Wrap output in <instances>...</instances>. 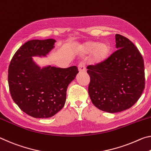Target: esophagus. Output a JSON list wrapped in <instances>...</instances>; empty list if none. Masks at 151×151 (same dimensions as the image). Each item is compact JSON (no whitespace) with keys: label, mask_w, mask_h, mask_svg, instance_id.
Returning <instances> with one entry per match:
<instances>
[{"label":"esophagus","mask_w":151,"mask_h":151,"mask_svg":"<svg viewBox=\"0 0 151 151\" xmlns=\"http://www.w3.org/2000/svg\"><path fill=\"white\" fill-rule=\"evenodd\" d=\"M78 70L80 72H85L86 71V67L85 63L83 62H81L78 65Z\"/></svg>","instance_id":"1"}]
</instances>
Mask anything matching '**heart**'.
I'll return each mask as SVG.
<instances>
[{
    "label": "heart",
    "instance_id": "heart-1",
    "mask_svg": "<svg viewBox=\"0 0 151 151\" xmlns=\"http://www.w3.org/2000/svg\"><path fill=\"white\" fill-rule=\"evenodd\" d=\"M92 50L91 62L93 64H100L107 59L110 53V47L109 44L106 42L98 43V42L93 41L86 42L81 46L80 52L81 55H86Z\"/></svg>",
    "mask_w": 151,
    "mask_h": 151
}]
</instances>
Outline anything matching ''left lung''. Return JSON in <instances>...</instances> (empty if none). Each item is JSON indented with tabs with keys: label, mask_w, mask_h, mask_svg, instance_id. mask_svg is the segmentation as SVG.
<instances>
[{
	"label": "left lung",
	"mask_w": 151,
	"mask_h": 151,
	"mask_svg": "<svg viewBox=\"0 0 151 151\" xmlns=\"http://www.w3.org/2000/svg\"><path fill=\"white\" fill-rule=\"evenodd\" d=\"M117 50L100 64L88 65V93L96 108L110 113L131 108L145 86V65L137 47L128 38L116 34Z\"/></svg>",
	"instance_id": "left-lung-1"
}]
</instances>
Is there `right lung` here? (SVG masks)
Wrapping results in <instances>:
<instances>
[{
	"instance_id": "obj_1",
	"label": "right lung",
	"mask_w": 151,
	"mask_h": 151,
	"mask_svg": "<svg viewBox=\"0 0 151 151\" xmlns=\"http://www.w3.org/2000/svg\"><path fill=\"white\" fill-rule=\"evenodd\" d=\"M53 39L26 42L10 63L8 81L11 97L20 109L34 118H49L65 105L68 85L79 72L76 66L40 68L33 56H45L54 47Z\"/></svg>"
}]
</instances>
